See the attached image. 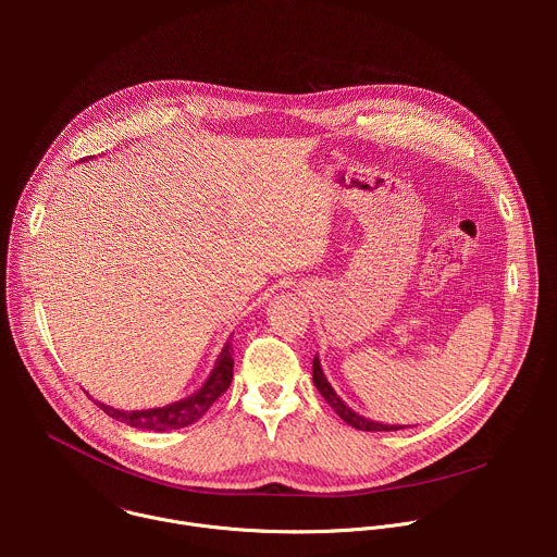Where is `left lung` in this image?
Masks as SVG:
<instances>
[{
    "instance_id": "8db88e82",
    "label": "left lung",
    "mask_w": 557,
    "mask_h": 557,
    "mask_svg": "<svg viewBox=\"0 0 557 557\" xmlns=\"http://www.w3.org/2000/svg\"><path fill=\"white\" fill-rule=\"evenodd\" d=\"M312 383H314L317 389H320V394L324 396L326 404H329L348 425H352V428H357V430H363V432H392V430H401V428H404V425H383V423H374V421H370V419H366V417L352 412V410L339 399L337 392L333 389V385H331L329 379L324 376L322 363H320V359H317V355H314V359H312Z\"/></svg>"
}]
</instances>
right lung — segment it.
<instances>
[{
  "label": "right lung",
  "mask_w": 557,
  "mask_h": 557,
  "mask_svg": "<svg viewBox=\"0 0 557 557\" xmlns=\"http://www.w3.org/2000/svg\"><path fill=\"white\" fill-rule=\"evenodd\" d=\"M231 379H233V346H231V342H226L222 352L218 355V361H215L209 379L202 383V387L198 392H194L183 401H176L165 408L134 410V412H123V410L110 408L99 401H97V406L108 417H112L121 423H127L129 428L153 430V432L181 430V428H187L205 417V412L218 401V396H222L226 392V387L231 385Z\"/></svg>",
  "instance_id": "right-lung-1"
}]
</instances>
